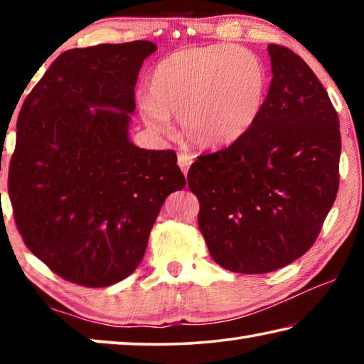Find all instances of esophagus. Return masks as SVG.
<instances>
[{
    "label": "esophagus",
    "mask_w": 364,
    "mask_h": 364,
    "mask_svg": "<svg viewBox=\"0 0 364 364\" xmlns=\"http://www.w3.org/2000/svg\"><path fill=\"white\" fill-rule=\"evenodd\" d=\"M191 164H193V157H191L189 154H183V152L178 154V165H180V168L183 170L184 175L188 173Z\"/></svg>",
    "instance_id": "esophagus-1"
}]
</instances>
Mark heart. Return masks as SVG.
Masks as SVG:
<instances>
[{"mask_svg": "<svg viewBox=\"0 0 364 364\" xmlns=\"http://www.w3.org/2000/svg\"><path fill=\"white\" fill-rule=\"evenodd\" d=\"M268 86L267 67L247 49L194 46L154 65L149 96L139 107L152 130H167L171 114L191 143L220 147L236 143L257 125Z\"/></svg>", "mask_w": 364, "mask_h": 364, "instance_id": "1", "label": "heart"}]
</instances>
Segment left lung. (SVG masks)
<instances>
[{"label":"left lung","mask_w":364,"mask_h":364,"mask_svg":"<svg viewBox=\"0 0 364 364\" xmlns=\"http://www.w3.org/2000/svg\"><path fill=\"white\" fill-rule=\"evenodd\" d=\"M268 54L273 78L257 125L188 171L208 252L232 273H269L304 255L338 189L341 130L324 86L291 49L268 45Z\"/></svg>","instance_id":"left-lung-1"}]
</instances>
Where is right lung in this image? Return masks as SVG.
I'll list each match as a JSON object with an SVG mask.
<instances>
[{
    "instance_id": "obj_1",
    "label": "right lung",
    "mask_w": 364,
    "mask_h": 364,
    "mask_svg": "<svg viewBox=\"0 0 364 364\" xmlns=\"http://www.w3.org/2000/svg\"><path fill=\"white\" fill-rule=\"evenodd\" d=\"M151 41L69 49L22 104L9 199L35 257L73 284L106 287L144 257L167 196L186 186L173 151L130 141Z\"/></svg>"
}]
</instances>
